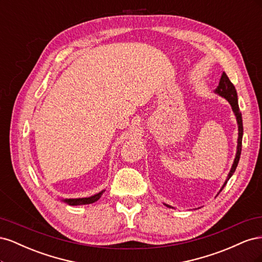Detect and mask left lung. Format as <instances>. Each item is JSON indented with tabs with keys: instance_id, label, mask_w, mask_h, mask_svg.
<instances>
[{
	"instance_id": "left-lung-1",
	"label": "left lung",
	"mask_w": 262,
	"mask_h": 262,
	"mask_svg": "<svg viewBox=\"0 0 262 262\" xmlns=\"http://www.w3.org/2000/svg\"><path fill=\"white\" fill-rule=\"evenodd\" d=\"M214 93L220 95L221 97L225 98L228 102L229 105H231L233 112H234V115L236 117V120H237V124H238V139H237V150H236V155H235V160H234V163L232 165V168L231 170H229L228 172V176L225 180V182L223 184V186H222L221 190L219 191V193L223 190V188L226 186L227 181L229 180V178H231L233 176V173L235 172L236 170V167L237 165H238V162H239V158H241V153H242V141H243V132H244V129H243V119H242V113L239 110V107H238V97H237V92L235 90V86L233 85V83L229 81L228 76L226 75L225 72H223V74H222L221 76V80H220V83H219V86L215 89V91H214ZM217 193V194H219ZM166 207L167 208H171L173 209L172 207H170V205L164 203Z\"/></svg>"
}]
</instances>
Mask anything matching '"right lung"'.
I'll use <instances>...</instances> for the list:
<instances>
[{
	"mask_svg": "<svg viewBox=\"0 0 262 262\" xmlns=\"http://www.w3.org/2000/svg\"><path fill=\"white\" fill-rule=\"evenodd\" d=\"M105 192V190H102V191L94 194L92 196L89 198H77V199H62L63 202H66L69 205H83V204H91L96 202L97 200H99V198L102 195V193Z\"/></svg>",
	"mask_w": 262,
	"mask_h": 262,
	"instance_id": "1",
	"label": "right lung"
}]
</instances>
